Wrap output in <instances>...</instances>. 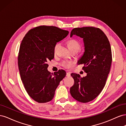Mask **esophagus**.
Returning <instances> with one entry per match:
<instances>
[{
    "label": "esophagus",
    "mask_w": 126,
    "mask_h": 126,
    "mask_svg": "<svg viewBox=\"0 0 126 126\" xmlns=\"http://www.w3.org/2000/svg\"><path fill=\"white\" fill-rule=\"evenodd\" d=\"M66 76H67V77H69V76H70V72H67Z\"/></svg>",
    "instance_id": "34e87169"
}]
</instances>
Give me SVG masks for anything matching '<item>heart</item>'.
Listing matches in <instances>:
<instances>
[{
    "instance_id": "heart-1",
    "label": "heart",
    "mask_w": 126,
    "mask_h": 126,
    "mask_svg": "<svg viewBox=\"0 0 126 126\" xmlns=\"http://www.w3.org/2000/svg\"><path fill=\"white\" fill-rule=\"evenodd\" d=\"M68 47H69L70 50H72V49H77V50H79V49H80L81 45L80 44L79 42L75 39H72L68 41ZM59 46V44L57 43L55 45L54 47V51H55L56 49ZM62 66L65 68H69L72 66L73 64V63L71 61H68V60H63L62 62Z\"/></svg>"
}]
</instances>
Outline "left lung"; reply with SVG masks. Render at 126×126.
Returning <instances> with one entry per match:
<instances>
[{"instance_id":"8db88e82","label":"left lung","mask_w":126,"mask_h":126,"mask_svg":"<svg viewBox=\"0 0 126 126\" xmlns=\"http://www.w3.org/2000/svg\"><path fill=\"white\" fill-rule=\"evenodd\" d=\"M74 35L83 38L85 52L78 64H84L82 69L87 76L81 78L71 74L75 82L70 93L76 100L86 103L96 98L105 86L112 62L111 49L107 37L98 28H75L70 37Z\"/></svg>"}]
</instances>
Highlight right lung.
<instances>
[{
  "label": "right lung",
  "instance_id": "right-lung-1",
  "mask_svg": "<svg viewBox=\"0 0 126 126\" xmlns=\"http://www.w3.org/2000/svg\"><path fill=\"white\" fill-rule=\"evenodd\" d=\"M69 33L55 26H40L30 29L20 46L18 64L21 79L29 96L39 103L51 101L66 72L54 74L47 70V62L54 58L57 43Z\"/></svg>",
  "mask_w": 126,
  "mask_h": 126
}]
</instances>
